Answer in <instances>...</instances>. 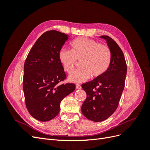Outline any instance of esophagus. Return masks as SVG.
I'll use <instances>...</instances> for the list:
<instances>
[{"instance_id":"34e87169","label":"esophagus","mask_w":150,"mask_h":150,"mask_svg":"<svg viewBox=\"0 0 150 150\" xmlns=\"http://www.w3.org/2000/svg\"><path fill=\"white\" fill-rule=\"evenodd\" d=\"M76 88L77 89H80L81 88V86L80 84H77L76 85Z\"/></svg>"}]
</instances>
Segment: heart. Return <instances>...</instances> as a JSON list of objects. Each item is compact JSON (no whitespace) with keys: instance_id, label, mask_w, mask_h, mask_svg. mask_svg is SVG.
Wrapping results in <instances>:
<instances>
[{"instance_id":"heart-1","label":"heart","mask_w":150,"mask_h":150,"mask_svg":"<svg viewBox=\"0 0 150 150\" xmlns=\"http://www.w3.org/2000/svg\"><path fill=\"white\" fill-rule=\"evenodd\" d=\"M70 51L64 49L59 52V59L68 73H71L77 60L81 67L69 76L73 83H83L91 77L99 78L108 70L111 62V51L107 45L86 38L74 40L70 44Z\"/></svg>"}]
</instances>
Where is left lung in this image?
<instances>
[{
	"mask_svg": "<svg viewBox=\"0 0 150 150\" xmlns=\"http://www.w3.org/2000/svg\"><path fill=\"white\" fill-rule=\"evenodd\" d=\"M100 38L106 40L111 49L110 66L100 78L82 84L87 97L81 111L86 118L95 122L106 120L116 111L125 88L127 72L124 54L117 44L108 35Z\"/></svg>",
	"mask_w": 150,
	"mask_h": 150,
	"instance_id": "obj_1",
	"label": "left lung"
}]
</instances>
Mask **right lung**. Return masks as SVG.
Listing matches in <instances>:
<instances>
[{"label":"right lung","mask_w":150,"mask_h":150,"mask_svg":"<svg viewBox=\"0 0 150 150\" xmlns=\"http://www.w3.org/2000/svg\"><path fill=\"white\" fill-rule=\"evenodd\" d=\"M69 36L57 30L44 33L36 40L24 66L23 90L26 108L34 118L48 121L59 112L63 98L75 90L72 83L60 84L66 74L59 52Z\"/></svg>","instance_id":"1"}]
</instances>
